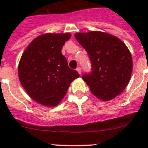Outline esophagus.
<instances>
[{
    "label": "esophagus",
    "instance_id": "34e87169",
    "mask_svg": "<svg viewBox=\"0 0 148 148\" xmlns=\"http://www.w3.org/2000/svg\"><path fill=\"white\" fill-rule=\"evenodd\" d=\"M76 70H77V72H78V73L81 75V73H82V69H81V67H78L76 69Z\"/></svg>",
    "mask_w": 148,
    "mask_h": 148
}]
</instances>
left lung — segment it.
I'll return each instance as SVG.
<instances>
[{"instance_id":"obj_1","label":"left lung","mask_w":148,"mask_h":148,"mask_svg":"<svg viewBox=\"0 0 148 148\" xmlns=\"http://www.w3.org/2000/svg\"><path fill=\"white\" fill-rule=\"evenodd\" d=\"M90 57L92 72L82 79L92 93L104 101L123 92L130 80L133 60L127 47L119 38L106 32L91 31L75 34Z\"/></svg>"}]
</instances>
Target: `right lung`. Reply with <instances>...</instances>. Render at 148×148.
Here are the masks:
<instances>
[{"label":"right lung","mask_w":148,"mask_h":148,"mask_svg":"<svg viewBox=\"0 0 148 148\" xmlns=\"http://www.w3.org/2000/svg\"><path fill=\"white\" fill-rule=\"evenodd\" d=\"M70 33H46L35 38L26 48L18 64L22 87L35 101L56 107L66 95L72 82L79 77L61 53Z\"/></svg>","instance_id":"add662e5"}]
</instances>
